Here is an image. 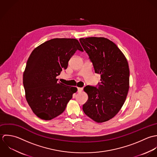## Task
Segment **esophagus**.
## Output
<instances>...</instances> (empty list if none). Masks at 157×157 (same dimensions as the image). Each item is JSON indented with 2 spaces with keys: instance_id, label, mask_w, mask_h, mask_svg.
<instances>
[{
  "instance_id": "34e87169",
  "label": "esophagus",
  "mask_w": 157,
  "mask_h": 157,
  "mask_svg": "<svg viewBox=\"0 0 157 157\" xmlns=\"http://www.w3.org/2000/svg\"><path fill=\"white\" fill-rule=\"evenodd\" d=\"M83 90V88H81V87H78V92H82Z\"/></svg>"
}]
</instances>
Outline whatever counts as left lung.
I'll use <instances>...</instances> for the list:
<instances>
[{
  "label": "left lung",
  "mask_w": 157,
  "mask_h": 157,
  "mask_svg": "<svg viewBox=\"0 0 157 157\" xmlns=\"http://www.w3.org/2000/svg\"><path fill=\"white\" fill-rule=\"evenodd\" d=\"M79 41L95 73L101 75L98 87H84L89 98L82 110L95 122H105L118 113L125 102L129 89L128 64L117 45L107 38L90 37Z\"/></svg>",
  "instance_id": "1"
}]
</instances>
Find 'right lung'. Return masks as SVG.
<instances>
[{
	"label": "right lung",
	"instance_id": "1",
	"mask_svg": "<svg viewBox=\"0 0 157 157\" xmlns=\"http://www.w3.org/2000/svg\"><path fill=\"white\" fill-rule=\"evenodd\" d=\"M77 50L83 52L77 39L55 38L37 47L29 56L23 75L25 98L40 119L50 120L61 115L77 92L76 87L56 78Z\"/></svg>",
	"mask_w": 157,
	"mask_h": 157
}]
</instances>
